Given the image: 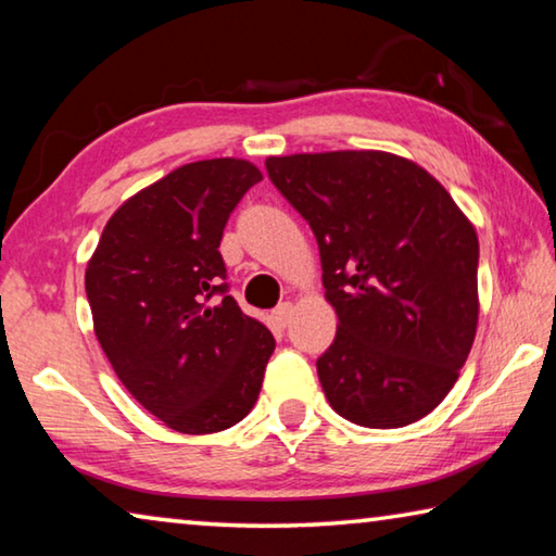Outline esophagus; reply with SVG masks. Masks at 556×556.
Instances as JSON below:
<instances>
[{
	"label": "esophagus",
	"mask_w": 556,
	"mask_h": 556,
	"mask_svg": "<svg viewBox=\"0 0 556 556\" xmlns=\"http://www.w3.org/2000/svg\"><path fill=\"white\" fill-rule=\"evenodd\" d=\"M292 316H294V304H292V302L279 304L277 309L271 312V319H275L277 326H287L289 321H292Z\"/></svg>",
	"instance_id": "1"
}]
</instances>
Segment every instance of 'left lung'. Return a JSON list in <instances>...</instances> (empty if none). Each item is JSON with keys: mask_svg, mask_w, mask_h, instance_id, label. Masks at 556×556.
Here are the masks:
<instances>
[{"mask_svg": "<svg viewBox=\"0 0 556 556\" xmlns=\"http://www.w3.org/2000/svg\"><path fill=\"white\" fill-rule=\"evenodd\" d=\"M309 223L337 339L316 361L331 408L403 428L453 389L478 331V232L426 167L386 151L269 155Z\"/></svg>", "mask_w": 556, "mask_h": 556, "instance_id": "1", "label": "left lung"}]
</instances>
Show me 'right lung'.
<instances>
[{
    "label": "right lung",
    "mask_w": 556,
    "mask_h": 556,
    "mask_svg": "<svg viewBox=\"0 0 556 556\" xmlns=\"http://www.w3.org/2000/svg\"><path fill=\"white\" fill-rule=\"evenodd\" d=\"M260 180L242 157L175 167L123 202L88 260L86 296L103 354L128 393L185 435L240 422L275 351L267 326L225 294L217 250L227 217Z\"/></svg>",
    "instance_id": "1"
}]
</instances>
